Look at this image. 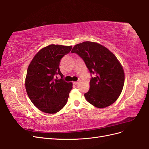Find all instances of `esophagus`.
<instances>
[{
  "label": "esophagus",
  "mask_w": 149,
  "mask_h": 149,
  "mask_svg": "<svg viewBox=\"0 0 149 149\" xmlns=\"http://www.w3.org/2000/svg\"><path fill=\"white\" fill-rule=\"evenodd\" d=\"M78 83V81H75V82H73V84H74V85H76Z\"/></svg>",
  "instance_id": "1"
}]
</instances>
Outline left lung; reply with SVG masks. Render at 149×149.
<instances>
[{"mask_svg": "<svg viewBox=\"0 0 149 149\" xmlns=\"http://www.w3.org/2000/svg\"><path fill=\"white\" fill-rule=\"evenodd\" d=\"M84 60L91 74L89 91L84 94L86 101L97 108L113 104L123 91L124 71L118 58L109 49L96 42H84L72 49Z\"/></svg>", "mask_w": 149, "mask_h": 149, "instance_id": "8db88e82", "label": "left lung"}]
</instances>
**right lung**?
I'll use <instances>...</instances> for the list:
<instances>
[{"mask_svg":"<svg viewBox=\"0 0 149 149\" xmlns=\"http://www.w3.org/2000/svg\"><path fill=\"white\" fill-rule=\"evenodd\" d=\"M72 46L49 45L36 54L28 67L25 78L26 93L35 107L48 114H55L64 107L73 83L63 80L59 65ZM60 75L61 79H55Z\"/></svg>","mask_w":149,"mask_h":149,"instance_id":"right-lung-1","label":"right lung"}]
</instances>
